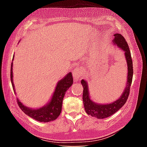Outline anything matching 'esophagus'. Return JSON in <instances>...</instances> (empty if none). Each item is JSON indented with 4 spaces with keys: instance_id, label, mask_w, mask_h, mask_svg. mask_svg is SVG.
Here are the masks:
<instances>
[{
    "instance_id": "1",
    "label": "esophagus",
    "mask_w": 147,
    "mask_h": 147,
    "mask_svg": "<svg viewBox=\"0 0 147 147\" xmlns=\"http://www.w3.org/2000/svg\"><path fill=\"white\" fill-rule=\"evenodd\" d=\"M72 75H73L74 79L75 80H80L82 76V72L80 70H79L78 69H75L74 70H73Z\"/></svg>"
}]
</instances>
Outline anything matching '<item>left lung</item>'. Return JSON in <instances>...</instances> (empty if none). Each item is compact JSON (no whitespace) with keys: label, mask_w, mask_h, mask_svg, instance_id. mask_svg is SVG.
Instances as JSON below:
<instances>
[{"label":"left lung","mask_w":147,"mask_h":147,"mask_svg":"<svg viewBox=\"0 0 147 147\" xmlns=\"http://www.w3.org/2000/svg\"><path fill=\"white\" fill-rule=\"evenodd\" d=\"M113 35L114 38L112 40L113 45H116L119 48V50L124 51L127 67L126 85L121 96L116 100L109 104H102L96 103L91 99L88 82L84 80H82L81 81V83L83 87V101L84 109H85L87 114L98 119H103L111 116L116 113L124 105L127 101L129 94L130 86L132 80V61L131 52L127 43L125 38L122 36L121 34L116 33Z\"/></svg>","instance_id":"left-lung-1"}]
</instances>
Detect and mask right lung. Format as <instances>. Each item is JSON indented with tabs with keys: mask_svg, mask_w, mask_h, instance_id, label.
Returning a JSON list of instances; mask_svg holds the SVG:
<instances>
[{
	"mask_svg": "<svg viewBox=\"0 0 147 147\" xmlns=\"http://www.w3.org/2000/svg\"><path fill=\"white\" fill-rule=\"evenodd\" d=\"M13 59H14V55H13L12 61H13ZM13 64L12 62L11 64L10 77L13 91L15 92V94H16L13 80ZM72 73L69 72L65 75L63 78H62L61 80L57 82L50 100L48 102L46 105L42 106V107L37 109L29 108L22 103L18 98H17L18 104L20 109L23 111L25 114L38 121L47 123L54 121L59 116L62 110L63 100L65 92L72 85Z\"/></svg>",
	"mask_w": 147,
	"mask_h": 147,
	"instance_id": "add662e5",
	"label": "right lung"
}]
</instances>
